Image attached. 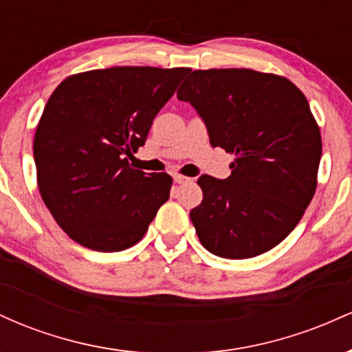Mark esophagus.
I'll return each mask as SVG.
<instances>
[{
	"instance_id": "34e87169",
	"label": "esophagus",
	"mask_w": 352,
	"mask_h": 352,
	"mask_svg": "<svg viewBox=\"0 0 352 352\" xmlns=\"http://www.w3.org/2000/svg\"><path fill=\"white\" fill-rule=\"evenodd\" d=\"M188 180H190L188 177L180 175V173H175V175H173V182H175V184H185V182H188Z\"/></svg>"
}]
</instances>
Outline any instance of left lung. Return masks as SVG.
I'll return each instance as SVG.
<instances>
[{
  "instance_id": "1",
  "label": "left lung",
  "mask_w": 352,
  "mask_h": 352,
  "mask_svg": "<svg viewBox=\"0 0 352 352\" xmlns=\"http://www.w3.org/2000/svg\"><path fill=\"white\" fill-rule=\"evenodd\" d=\"M177 98L197 111L212 147L236 157L228 179L201 175L190 212L201 245L243 260L281 243L316 190L321 134L292 80L253 69L193 71Z\"/></svg>"
}]
</instances>
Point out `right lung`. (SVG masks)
Masks as SVG:
<instances>
[{
	"label": "right lung",
	"mask_w": 352,
	"mask_h": 352,
	"mask_svg": "<svg viewBox=\"0 0 352 352\" xmlns=\"http://www.w3.org/2000/svg\"><path fill=\"white\" fill-rule=\"evenodd\" d=\"M188 67L124 66L64 79L34 135L38 187L58 225L96 252L135 245L168 200V173L135 170L127 157L147 140Z\"/></svg>",
	"instance_id": "obj_1"
}]
</instances>
